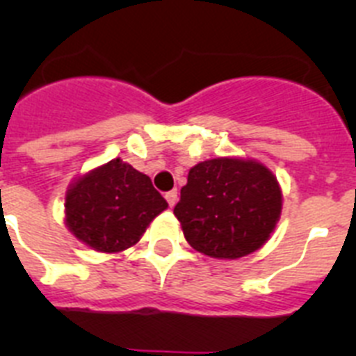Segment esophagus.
<instances>
[{
	"instance_id": "1",
	"label": "esophagus",
	"mask_w": 356,
	"mask_h": 356,
	"mask_svg": "<svg viewBox=\"0 0 356 356\" xmlns=\"http://www.w3.org/2000/svg\"><path fill=\"white\" fill-rule=\"evenodd\" d=\"M165 200H168L169 207H175L176 201H178V191H176V188H172V191L165 193Z\"/></svg>"
}]
</instances>
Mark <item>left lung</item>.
Returning <instances> with one entry per match:
<instances>
[{
	"instance_id": "1",
	"label": "left lung",
	"mask_w": 356,
	"mask_h": 356,
	"mask_svg": "<svg viewBox=\"0 0 356 356\" xmlns=\"http://www.w3.org/2000/svg\"><path fill=\"white\" fill-rule=\"evenodd\" d=\"M175 216L187 242L212 259H241L259 250L282 212V191L259 162L213 159L188 171Z\"/></svg>"
}]
</instances>
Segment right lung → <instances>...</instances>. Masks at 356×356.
Returning a JSON list of instances; mask_svg holds the SVG:
<instances>
[{
	"label": "right lung",
	"instance_id": "right-lung-1",
	"mask_svg": "<svg viewBox=\"0 0 356 356\" xmlns=\"http://www.w3.org/2000/svg\"><path fill=\"white\" fill-rule=\"evenodd\" d=\"M168 201L149 176L121 159L81 176L65 196V222L74 237L103 253H115L139 242Z\"/></svg>",
	"mask_w": 356,
	"mask_h": 356
}]
</instances>
